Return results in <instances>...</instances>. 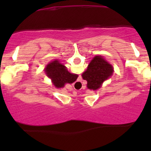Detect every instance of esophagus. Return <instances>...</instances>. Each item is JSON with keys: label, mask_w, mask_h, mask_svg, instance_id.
Wrapping results in <instances>:
<instances>
[{"label": "esophagus", "mask_w": 151, "mask_h": 151, "mask_svg": "<svg viewBox=\"0 0 151 151\" xmlns=\"http://www.w3.org/2000/svg\"><path fill=\"white\" fill-rule=\"evenodd\" d=\"M75 93H76V92H75Z\"/></svg>", "instance_id": "esophagus-1"}]
</instances>
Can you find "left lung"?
<instances>
[{
	"label": "left lung",
	"instance_id": "1",
	"mask_svg": "<svg viewBox=\"0 0 151 151\" xmlns=\"http://www.w3.org/2000/svg\"><path fill=\"white\" fill-rule=\"evenodd\" d=\"M113 71L112 66L101 56H96L90 62L87 70L82 74V77L87 81L89 89L96 90L111 76Z\"/></svg>",
	"mask_w": 151,
	"mask_h": 151
}]
</instances>
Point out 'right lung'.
<instances>
[{
  "instance_id": "obj_1",
  "label": "right lung",
  "mask_w": 151,
  "mask_h": 151,
  "mask_svg": "<svg viewBox=\"0 0 151 151\" xmlns=\"http://www.w3.org/2000/svg\"><path fill=\"white\" fill-rule=\"evenodd\" d=\"M45 72L57 88L63 87L67 83L72 84L78 77L77 74L69 72L66 67L60 63L58 60L48 64L45 67Z\"/></svg>"
}]
</instances>
